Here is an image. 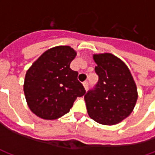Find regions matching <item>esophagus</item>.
Masks as SVG:
<instances>
[{
	"label": "esophagus",
	"mask_w": 155,
	"mask_h": 155,
	"mask_svg": "<svg viewBox=\"0 0 155 155\" xmlns=\"http://www.w3.org/2000/svg\"><path fill=\"white\" fill-rule=\"evenodd\" d=\"M83 86H84V90H85V91H87L88 88H89V84H88L87 81H84V82H83Z\"/></svg>",
	"instance_id": "esophagus-1"
}]
</instances>
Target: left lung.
<instances>
[{"label":"left lung","instance_id":"8db88e82","mask_svg":"<svg viewBox=\"0 0 155 155\" xmlns=\"http://www.w3.org/2000/svg\"><path fill=\"white\" fill-rule=\"evenodd\" d=\"M93 59L99 81L94 90L84 95L88 114L101 124H116L129 116L136 104V84L126 64L113 54H94Z\"/></svg>","mask_w":155,"mask_h":155}]
</instances>
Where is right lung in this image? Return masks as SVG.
<instances>
[{"mask_svg":"<svg viewBox=\"0 0 155 155\" xmlns=\"http://www.w3.org/2000/svg\"><path fill=\"white\" fill-rule=\"evenodd\" d=\"M77 52L69 45L51 48L32 64L25 76L24 93L32 113L53 120L70 111L85 90L70 67Z\"/></svg>","mask_w":155,"mask_h":155,"instance_id":"1","label":"right lung"}]
</instances>
